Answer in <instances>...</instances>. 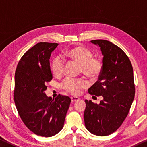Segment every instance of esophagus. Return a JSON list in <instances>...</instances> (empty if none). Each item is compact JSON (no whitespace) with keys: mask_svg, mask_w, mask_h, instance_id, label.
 Masks as SVG:
<instances>
[{"mask_svg":"<svg viewBox=\"0 0 147 147\" xmlns=\"http://www.w3.org/2000/svg\"><path fill=\"white\" fill-rule=\"evenodd\" d=\"M71 100L72 102H75L76 101L79 100V98H78V97H71Z\"/></svg>","mask_w":147,"mask_h":147,"instance_id":"1","label":"esophagus"}]
</instances>
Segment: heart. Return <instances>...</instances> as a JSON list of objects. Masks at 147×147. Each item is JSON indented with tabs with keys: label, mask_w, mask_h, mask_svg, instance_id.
<instances>
[{
	"label": "heart",
	"mask_w": 147,
	"mask_h": 147,
	"mask_svg": "<svg viewBox=\"0 0 147 147\" xmlns=\"http://www.w3.org/2000/svg\"><path fill=\"white\" fill-rule=\"evenodd\" d=\"M65 56L69 60L80 64V71L90 78L96 79L102 70V62L100 58L94 57L91 51L82 45H78L67 50ZM53 75L60 77L64 73V61L60 56H56L51 64ZM88 86V82L84 79L67 78L61 83V87L65 91L72 94H78L82 88Z\"/></svg>",
	"instance_id": "obj_1"
}]
</instances>
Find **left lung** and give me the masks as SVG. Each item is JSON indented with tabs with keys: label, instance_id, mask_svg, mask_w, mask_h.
<instances>
[{
	"label": "left lung",
	"instance_id": "1",
	"mask_svg": "<svg viewBox=\"0 0 147 147\" xmlns=\"http://www.w3.org/2000/svg\"><path fill=\"white\" fill-rule=\"evenodd\" d=\"M100 47L103 67L98 80L88 89L102 96L99 105L85 100V125L91 134L107 136L116 131L127 117L135 96L133 67L127 55L107 40H91Z\"/></svg>",
	"mask_w": 147,
	"mask_h": 147
}]
</instances>
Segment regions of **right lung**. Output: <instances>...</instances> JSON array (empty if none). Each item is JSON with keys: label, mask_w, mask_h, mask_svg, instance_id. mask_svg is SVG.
<instances>
[{"label": "right lung", "mask_w": 147, "mask_h": 147, "mask_svg": "<svg viewBox=\"0 0 147 147\" xmlns=\"http://www.w3.org/2000/svg\"><path fill=\"white\" fill-rule=\"evenodd\" d=\"M58 43L39 42L26 52L15 72L13 98L20 118L29 130L51 137L64 126L71 99L58 94L55 99L44 92L53 79L50 59Z\"/></svg>", "instance_id": "1"}]
</instances>
